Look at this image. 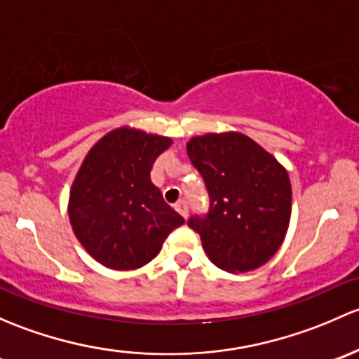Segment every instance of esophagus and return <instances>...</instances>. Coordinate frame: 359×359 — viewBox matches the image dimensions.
<instances>
[{
	"instance_id": "34e87169",
	"label": "esophagus",
	"mask_w": 359,
	"mask_h": 359,
	"mask_svg": "<svg viewBox=\"0 0 359 359\" xmlns=\"http://www.w3.org/2000/svg\"><path fill=\"white\" fill-rule=\"evenodd\" d=\"M175 209L178 210V212L181 214V216L184 217V219H187V217H188V204H187V202H184V201H180L178 204L175 205Z\"/></svg>"
}]
</instances>
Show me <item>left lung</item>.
I'll list each match as a JSON object with an SVG mask.
<instances>
[{
	"label": "left lung",
	"instance_id": "8db88e82",
	"mask_svg": "<svg viewBox=\"0 0 359 359\" xmlns=\"http://www.w3.org/2000/svg\"><path fill=\"white\" fill-rule=\"evenodd\" d=\"M209 190L205 217H190L212 264L245 273L266 264L285 240L292 212L287 169L238 131L207 133L187 143Z\"/></svg>",
	"mask_w": 359,
	"mask_h": 359
}]
</instances>
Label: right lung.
<instances>
[{
  "label": "right lung",
  "mask_w": 359,
  "mask_h": 359,
  "mask_svg": "<svg viewBox=\"0 0 359 359\" xmlns=\"http://www.w3.org/2000/svg\"><path fill=\"white\" fill-rule=\"evenodd\" d=\"M169 136L121 126L95 143L69 194V219L86 252L105 268L138 269L161 252L183 217L150 180Z\"/></svg>",
  "instance_id": "1"
}]
</instances>
